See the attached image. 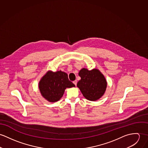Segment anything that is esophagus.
<instances>
[{
	"label": "esophagus",
	"instance_id": "obj_1",
	"mask_svg": "<svg viewBox=\"0 0 148 148\" xmlns=\"http://www.w3.org/2000/svg\"><path fill=\"white\" fill-rule=\"evenodd\" d=\"M73 83L76 86V85H77V80L74 81H73Z\"/></svg>",
	"mask_w": 148,
	"mask_h": 148
}]
</instances>
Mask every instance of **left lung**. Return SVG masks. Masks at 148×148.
<instances>
[{
	"instance_id": "8db88e82",
	"label": "left lung",
	"mask_w": 148,
	"mask_h": 148,
	"mask_svg": "<svg viewBox=\"0 0 148 148\" xmlns=\"http://www.w3.org/2000/svg\"><path fill=\"white\" fill-rule=\"evenodd\" d=\"M81 78L77 83L83 97L90 101H95L104 94L107 82L104 75L97 69L88 70L82 69L79 72Z\"/></svg>"
}]
</instances>
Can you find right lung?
Returning <instances> with one entry per match:
<instances>
[{
  "label": "right lung",
  "mask_w": 148,
  "mask_h": 148,
  "mask_svg": "<svg viewBox=\"0 0 148 148\" xmlns=\"http://www.w3.org/2000/svg\"><path fill=\"white\" fill-rule=\"evenodd\" d=\"M75 87L65 72L48 71L39 82L41 95L50 102H56L63 96L66 88Z\"/></svg>",
  "instance_id": "add662e5"
}]
</instances>
